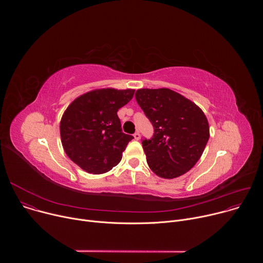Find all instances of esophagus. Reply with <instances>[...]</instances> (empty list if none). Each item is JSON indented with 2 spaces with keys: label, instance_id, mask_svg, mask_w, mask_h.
I'll return each mask as SVG.
<instances>
[{
  "label": "esophagus",
  "instance_id": "obj_1",
  "mask_svg": "<svg viewBox=\"0 0 263 263\" xmlns=\"http://www.w3.org/2000/svg\"><path fill=\"white\" fill-rule=\"evenodd\" d=\"M133 136H134V138H135L136 140H139V139H140V133H139L138 131H136Z\"/></svg>",
  "mask_w": 263,
  "mask_h": 263
}]
</instances>
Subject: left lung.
<instances>
[{"mask_svg":"<svg viewBox=\"0 0 263 263\" xmlns=\"http://www.w3.org/2000/svg\"><path fill=\"white\" fill-rule=\"evenodd\" d=\"M135 99L154 127L153 137L142 140L148 167L164 179L192 170L210 136L202 109L168 88H141Z\"/></svg>","mask_w":263,"mask_h":263,"instance_id":"left-lung-1","label":"left lung"}]
</instances>
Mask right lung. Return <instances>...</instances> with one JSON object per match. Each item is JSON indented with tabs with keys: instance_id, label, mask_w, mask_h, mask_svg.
<instances>
[{
	"instance_id": "obj_1",
	"label": "right lung",
	"mask_w": 263,
	"mask_h": 263,
	"mask_svg": "<svg viewBox=\"0 0 263 263\" xmlns=\"http://www.w3.org/2000/svg\"><path fill=\"white\" fill-rule=\"evenodd\" d=\"M134 89L101 88L74 99L60 121L64 152L83 171L99 175L118 165L134 137L123 133L120 108L131 101Z\"/></svg>"
}]
</instances>
